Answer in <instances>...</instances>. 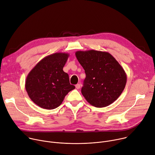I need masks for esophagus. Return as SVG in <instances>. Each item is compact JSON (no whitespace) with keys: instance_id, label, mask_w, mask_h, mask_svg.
<instances>
[{"instance_id":"1","label":"esophagus","mask_w":155,"mask_h":155,"mask_svg":"<svg viewBox=\"0 0 155 155\" xmlns=\"http://www.w3.org/2000/svg\"><path fill=\"white\" fill-rule=\"evenodd\" d=\"M75 87H76L77 89H80V87H81V84H77L75 85Z\"/></svg>"}]
</instances>
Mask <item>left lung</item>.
<instances>
[{"label":"left lung","mask_w":155,"mask_h":155,"mask_svg":"<svg viewBox=\"0 0 155 155\" xmlns=\"http://www.w3.org/2000/svg\"><path fill=\"white\" fill-rule=\"evenodd\" d=\"M77 59L86 74L81 88L85 99L96 107H107L123 91L127 76L121 65L108 52L78 51Z\"/></svg>","instance_id":"1"}]
</instances>
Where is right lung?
Listing matches in <instances>:
<instances>
[{"instance_id":"right-lung-1","label":"right lung","mask_w":155,"mask_h":155,"mask_svg":"<svg viewBox=\"0 0 155 155\" xmlns=\"http://www.w3.org/2000/svg\"><path fill=\"white\" fill-rule=\"evenodd\" d=\"M69 53H56L39 61L28 75L25 87L30 99L42 108L51 110L59 107L65 96L74 90L69 75L63 68Z\"/></svg>"}]
</instances>
